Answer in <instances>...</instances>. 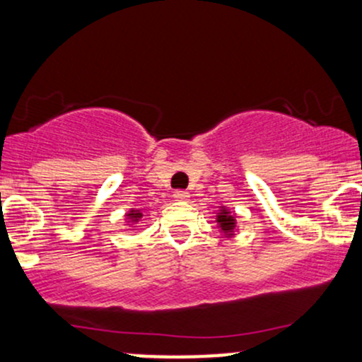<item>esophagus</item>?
Instances as JSON below:
<instances>
[{
	"label": "esophagus",
	"instance_id": "1",
	"mask_svg": "<svg viewBox=\"0 0 362 362\" xmlns=\"http://www.w3.org/2000/svg\"><path fill=\"white\" fill-rule=\"evenodd\" d=\"M173 197H175V201L184 202V201H187V199L190 197V195H189V192H185V190H175Z\"/></svg>",
	"mask_w": 362,
	"mask_h": 362
}]
</instances>
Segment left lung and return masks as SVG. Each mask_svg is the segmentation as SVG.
<instances>
[{
  "mask_svg": "<svg viewBox=\"0 0 362 362\" xmlns=\"http://www.w3.org/2000/svg\"><path fill=\"white\" fill-rule=\"evenodd\" d=\"M218 223H219V228H221L223 233L226 235H233V230H235V216L228 213L226 209H221V213L218 214Z\"/></svg>",
  "mask_w": 362,
  "mask_h": 362,
  "instance_id": "left-lung-1",
  "label": "left lung"
}]
</instances>
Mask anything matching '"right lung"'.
I'll return each instance as SVG.
<instances>
[{"instance_id": "add662e5", "label": "right lung", "mask_w": 362, "mask_h": 362, "mask_svg": "<svg viewBox=\"0 0 362 362\" xmlns=\"http://www.w3.org/2000/svg\"><path fill=\"white\" fill-rule=\"evenodd\" d=\"M127 216H129V218H131V219H134V221H138V219H139L143 214H141L139 211H131V213H129Z\"/></svg>"}]
</instances>
